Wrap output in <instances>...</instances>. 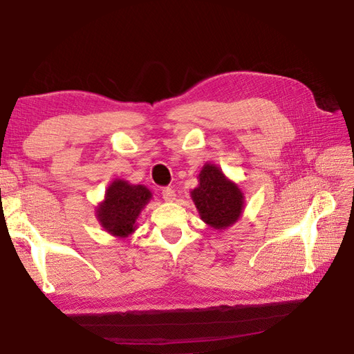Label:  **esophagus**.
<instances>
[{
  "instance_id": "1",
  "label": "esophagus",
  "mask_w": 354,
  "mask_h": 354,
  "mask_svg": "<svg viewBox=\"0 0 354 354\" xmlns=\"http://www.w3.org/2000/svg\"><path fill=\"white\" fill-rule=\"evenodd\" d=\"M162 198H164L167 202L176 201V190L171 189V187H165V189L162 190Z\"/></svg>"
}]
</instances>
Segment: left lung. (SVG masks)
<instances>
[{"mask_svg":"<svg viewBox=\"0 0 354 354\" xmlns=\"http://www.w3.org/2000/svg\"><path fill=\"white\" fill-rule=\"evenodd\" d=\"M198 187L190 192L201 220L216 230H224L236 223L245 207L239 185L229 180L221 168L207 162L198 176Z\"/></svg>","mask_w":354,"mask_h":354,"instance_id":"8db88e82","label":"left lung"}]
</instances>
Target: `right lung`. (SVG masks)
<instances>
[{
  "mask_svg": "<svg viewBox=\"0 0 354 354\" xmlns=\"http://www.w3.org/2000/svg\"><path fill=\"white\" fill-rule=\"evenodd\" d=\"M152 199V192L143 185H131L115 178L104 192V199L95 207V217L104 232L125 239L137 229V218Z\"/></svg>",
  "mask_w": 354,
  "mask_h": 354,
  "instance_id": "add662e5",
  "label": "right lung"
}]
</instances>
